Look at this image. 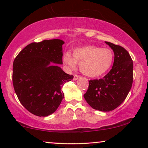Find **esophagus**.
Listing matches in <instances>:
<instances>
[{"label": "esophagus", "mask_w": 148, "mask_h": 148, "mask_svg": "<svg viewBox=\"0 0 148 148\" xmlns=\"http://www.w3.org/2000/svg\"><path fill=\"white\" fill-rule=\"evenodd\" d=\"M80 78V76H78V75H74V78H73V80H78V79Z\"/></svg>", "instance_id": "1"}]
</instances>
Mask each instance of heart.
Segmentation results:
<instances>
[{"label":"heart","mask_w":148,"mask_h":148,"mask_svg":"<svg viewBox=\"0 0 148 148\" xmlns=\"http://www.w3.org/2000/svg\"><path fill=\"white\" fill-rule=\"evenodd\" d=\"M114 55L110 48H102L94 45L85 46L74 50L72 55L66 52L63 55V62L70 70L80 62V70L86 76L96 78L102 76L111 68Z\"/></svg>","instance_id":"1"}]
</instances>
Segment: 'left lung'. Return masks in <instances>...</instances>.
I'll use <instances>...</instances> for the list:
<instances>
[{
  "label": "left lung",
  "mask_w": 148,
  "mask_h": 148,
  "mask_svg": "<svg viewBox=\"0 0 148 148\" xmlns=\"http://www.w3.org/2000/svg\"><path fill=\"white\" fill-rule=\"evenodd\" d=\"M113 50L114 61L112 70L102 79L89 81L84 97L92 108L110 112L122 103L133 82V61L125 48L105 42Z\"/></svg>",
  "instance_id": "left-lung-1"
}]
</instances>
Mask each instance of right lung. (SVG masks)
Instances as JSON below:
<instances>
[{"label":"right lung","instance_id":"obj_1","mask_svg":"<svg viewBox=\"0 0 148 148\" xmlns=\"http://www.w3.org/2000/svg\"><path fill=\"white\" fill-rule=\"evenodd\" d=\"M60 39L43 40L26 46L13 62L12 82L20 102L30 113L48 116L54 113L64 97L62 86L74 76L66 73Z\"/></svg>","mask_w":148,"mask_h":148}]
</instances>
